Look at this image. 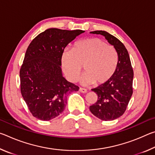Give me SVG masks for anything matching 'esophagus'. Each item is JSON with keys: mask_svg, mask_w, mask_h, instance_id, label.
Listing matches in <instances>:
<instances>
[{"mask_svg": "<svg viewBox=\"0 0 155 155\" xmlns=\"http://www.w3.org/2000/svg\"><path fill=\"white\" fill-rule=\"evenodd\" d=\"M79 91H81V93H83V94L87 92V90H86V89H85V88H82V87L79 88Z\"/></svg>", "mask_w": 155, "mask_h": 155, "instance_id": "1", "label": "esophagus"}]
</instances>
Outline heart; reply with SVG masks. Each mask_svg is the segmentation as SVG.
Masks as SVG:
<instances>
[{
	"label": "heart",
	"mask_w": 155,
	"mask_h": 155,
	"mask_svg": "<svg viewBox=\"0 0 155 155\" xmlns=\"http://www.w3.org/2000/svg\"><path fill=\"white\" fill-rule=\"evenodd\" d=\"M118 54L114 46L101 39L93 38L81 40L72 50H65L61 57V68L70 81H75L83 69L85 72L81 83L98 85L108 81L115 74L118 65Z\"/></svg>",
	"instance_id": "heart-1"
}]
</instances>
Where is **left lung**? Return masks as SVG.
<instances>
[{
	"label": "left lung",
	"mask_w": 155,
	"mask_h": 155,
	"mask_svg": "<svg viewBox=\"0 0 155 155\" xmlns=\"http://www.w3.org/2000/svg\"><path fill=\"white\" fill-rule=\"evenodd\" d=\"M90 33L103 35L118 54V65L114 76L91 90L97 94L98 100L90 107V111L99 119L110 121L118 118L127 109L133 94V70L127 50L118 39L104 31Z\"/></svg>",
	"instance_id": "8db88e82"
}]
</instances>
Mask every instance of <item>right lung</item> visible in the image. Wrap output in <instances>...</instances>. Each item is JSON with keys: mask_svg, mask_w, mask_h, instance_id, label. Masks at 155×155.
<instances>
[{"mask_svg": "<svg viewBox=\"0 0 155 155\" xmlns=\"http://www.w3.org/2000/svg\"><path fill=\"white\" fill-rule=\"evenodd\" d=\"M82 30L48 28L33 39L20 70V91L30 112L48 121L64 111L67 96L79 87L63 77L61 57L64 48Z\"/></svg>", "mask_w": 155, "mask_h": 155, "instance_id": "add662e5", "label": "right lung"}]
</instances>
